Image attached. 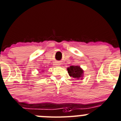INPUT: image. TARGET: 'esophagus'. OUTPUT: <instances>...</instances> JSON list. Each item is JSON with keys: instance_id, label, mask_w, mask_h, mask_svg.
<instances>
[{"instance_id": "obj_1", "label": "esophagus", "mask_w": 121, "mask_h": 121, "mask_svg": "<svg viewBox=\"0 0 121 121\" xmlns=\"http://www.w3.org/2000/svg\"><path fill=\"white\" fill-rule=\"evenodd\" d=\"M54 65L55 66H58L59 65V63H58V62H56L55 63H54Z\"/></svg>"}]
</instances>
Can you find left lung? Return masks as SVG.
<instances>
[{
    "label": "left lung",
    "mask_w": 121,
    "mask_h": 121,
    "mask_svg": "<svg viewBox=\"0 0 121 121\" xmlns=\"http://www.w3.org/2000/svg\"><path fill=\"white\" fill-rule=\"evenodd\" d=\"M67 70H68V72L69 76L73 77V78L79 79L80 78L82 77L83 71L82 70V69H81L80 66L72 65L69 68H68Z\"/></svg>",
    "instance_id": "left-lung-1"
}]
</instances>
